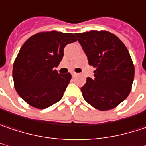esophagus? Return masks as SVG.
Here are the masks:
<instances>
[{"instance_id": "obj_1", "label": "esophagus", "mask_w": 146, "mask_h": 146, "mask_svg": "<svg viewBox=\"0 0 146 146\" xmlns=\"http://www.w3.org/2000/svg\"><path fill=\"white\" fill-rule=\"evenodd\" d=\"M71 74H72V76H73V77H75V76L77 75V73H75V72H72V73H71Z\"/></svg>"}]
</instances>
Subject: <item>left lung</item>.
<instances>
[{"mask_svg": "<svg viewBox=\"0 0 146 146\" xmlns=\"http://www.w3.org/2000/svg\"><path fill=\"white\" fill-rule=\"evenodd\" d=\"M75 35L89 65L96 68L94 78H88L81 88L83 98L100 111L116 107L130 94L134 80L135 68L128 49L107 31L91 30Z\"/></svg>", "mask_w": 146, "mask_h": 146, "instance_id": "8db88e82", "label": "left lung"}]
</instances>
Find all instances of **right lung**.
<instances>
[{
    "label": "right lung",
    "mask_w": 146,
    "mask_h": 146,
    "mask_svg": "<svg viewBox=\"0 0 146 146\" xmlns=\"http://www.w3.org/2000/svg\"><path fill=\"white\" fill-rule=\"evenodd\" d=\"M77 41L72 33L57 31L34 35L22 45L13 65L15 88L30 106L44 109L58 102L72 78L57 68L68 44Z\"/></svg>",
    "instance_id": "1"
}]
</instances>
